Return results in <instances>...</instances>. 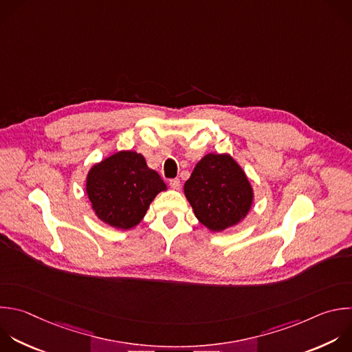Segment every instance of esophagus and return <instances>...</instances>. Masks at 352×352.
I'll list each match as a JSON object with an SVG mask.
<instances>
[{
    "label": "esophagus",
    "instance_id": "34e87169",
    "mask_svg": "<svg viewBox=\"0 0 352 352\" xmlns=\"http://www.w3.org/2000/svg\"><path fill=\"white\" fill-rule=\"evenodd\" d=\"M168 184H170V186H171L173 189H179V186H181L179 178H171V179L168 181Z\"/></svg>",
    "mask_w": 352,
    "mask_h": 352
}]
</instances>
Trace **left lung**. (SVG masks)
Listing matches in <instances>:
<instances>
[{
    "label": "left lung",
    "instance_id": "8db88e82",
    "mask_svg": "<svg viewBox=\"0 0 352 352\" xmlns=\"http://www.w3.org/2000/svg\"><path fill=\"white\" fill-rule=\"evenodd\" d=\"M184 192L197 219L214 232L236 225L253 203L252 185L229 155H206L185 182Z\"/></svg>",
    "mask_w": 352,
    "mask_h": 352
}]
</instances>
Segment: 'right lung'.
<instances>
[{"mask_svg":"<svg viewBox=\"0 0 352 352\" xmlns=\"http://www.w3.org/2000/svg\"><path fill=\"white\" fill-rule=\"evenodd\" d=\"M167 186L137 152L123 151L94 166L87 177V195L99 219L130 229L141 222L156 195Z\"/></svg>","mask_w":352,"mask_h":352,"instance_id":"right-lung-1","label":"right lung"}]
</instances>
